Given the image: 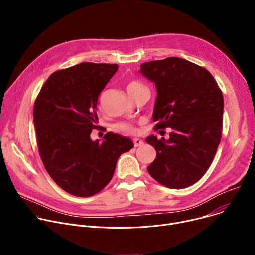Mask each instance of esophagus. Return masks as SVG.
<instances>
[{"label": "esophagus", "mask_w": 255, "mask_h": 255, "mask_svg": "<svg viewBox=\"0 0 255 255\" xmlns=\"http://www.w3.org/2000/svg\"><path fill=\"white\" fill-rule=\"evenodd\" d=\"M133 143H134V146H135V147L143 146V144H144L143 140H141V139H139V138H134V139H133Z\"/></svg>", "instance_id": "obj_1"}]
</instances>
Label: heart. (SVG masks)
Instances as JSON below:
<instances>
[{"label": "heart", "mask_w": 255, "mask_h": 255, "mask_svg": "<svg viewBox=\"0 0 255 255\" xmlns=\"http://www.w3.org/2000/svg\"><path fill=\"white\" fill-rule=\"evenodd\" d=\"M145 88L141 83L137 82V81H131L128 83L127 85V91L129 93L130 96L134 95L138 90ZM116 129L118 131H121L123 133H129V134H134L136 133V128L133 124L131 123H127V122H123V123H119L116 125Z\"/></svg>", "instance_id": "obj_1"}]
</instances>
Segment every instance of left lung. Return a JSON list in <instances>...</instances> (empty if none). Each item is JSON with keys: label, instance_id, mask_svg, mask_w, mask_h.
Returning <instances> with one entry per match:
<instances>
[{"label": "left lung", "instance_id": "left-lung-1", "mask_svg": "<svg viewBox=\"0 0 255 255\" xmlns=\"http://www.w3.org/2000/svg\"><path fill=\"white\" fill-rule=\"evenodd\" d=\"M140 72L156 87L154 129L171 128L168 140L146 138L156 150L148 172L166 188H188L206 173L219 146L222 91L206 68L184 58L144 62Z\"/></svg>", "mask_w": 255, "mask_h": 255}]
</instances>
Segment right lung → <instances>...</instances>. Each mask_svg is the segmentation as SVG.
<instances>
[{
    "label": "right lung",
    "mask_w": 255,
    "mask_h": 255,
    "mask_svg": "<svg viewBox=\"0 0 255 255\" xmlns=\"http://www.w3.org/2000/svg\"><path fill=\"white\" fill-rule=\"evenodd\" d=\"M117 64L82 62L57 70L42 86L33 109L37 146L43 165L63 191L91 197L113 177L121 154L134 147L128 137L109 132L93 141L98 127L100 93Z\"/></svg>",
    "instance_id": "1"
}]
</instances>
